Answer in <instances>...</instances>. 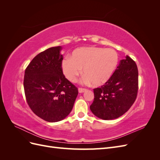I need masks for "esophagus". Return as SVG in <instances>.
Instances as JSON below:
<instances>
[{
	"instance_id": "1",
	"label": "esophagus",
	"mask_w": 160,
	"mask_h": 160,
	"mask_svg": "<svg viewBox=\"0 0 160 160\" xmlns=\"http://www.w3.org/2000/svg\"><path fill=\"white\" fill-rule=\"evenodd\" d=\"M86 90L87 89H83V88H79L78 89V91H79V93H84L85 91H86Z\"/></svg>"
}]
</instances>
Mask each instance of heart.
<instances>
[{
	"mask_svg": "<svg viewBox=\"0 0 160 160\" xmlns=\"http://www.w3.org/2000/svg\"><path fill=\"white\" fill-rule=\"evenodd\" d=\"M118 55L112 49L97 47L77 48L71 52L69 59L61 62L62 73L74 83L82 73L83 82L92 83L95 87L103 85L110 79L118 64Z\"/></svg>",
	"mask_w": 160,
	"mask_h": 160,
	"instance_id": "1",
	"label": "heart"
}]
</instances>
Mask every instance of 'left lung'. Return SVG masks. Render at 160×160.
Instances as JSON below:
<instances>
[{
    "label": "left lung",
    "instance_id": "1",
    "mask_svg": "<svg viewBox=\"0 0 160 160\" xmlns=\"http://www.w3.org/2000/svg\"><path fill=\"white\" fill-rule=\"evenodd\" d=\"M138 90V70L135 62L126 55L119 62L110 79L93 89L94 100L90 109L104 120L119 118L132 107Z\"/></svg>",
    "mask_w": 160,
    "mask_h": 160
}]
</instances>
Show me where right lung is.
Returning a JSON list of instances; mask_svg holds the SVG:
<instances>
[{
    "instance_id": "1",
    "label": "right lung",
    "mask_w": 160,
    "mask_h": 160,
    "mask_svg": "<svg viewBox=\"0 0 160 160\" xmlns=\"http://www.w3.org/2000/svg\"><path fill=\"white\" fill-rule=\"evenodd\" d=\"M61 46L40 52L27 67L24 89L28 105L38 117L48 122L66 118L78 95L76 87L62 73Z\"/></svg>"
}]
</instances>
